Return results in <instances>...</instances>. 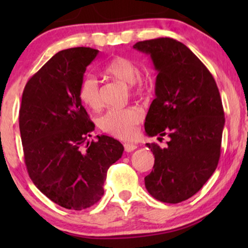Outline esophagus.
Listing matches in <instances>:
<instances>
[{
    "label": "esophagus",
    "instance_id": "1",
    "mask_svg": "<svg viewBox=\"0 0 248 248\" xmlns=\"http://www.w3.org/2000/svg\"><path fill=\"white\" fill-rule=\"evenodd\" d=\"M138 148V145L137 144H133V143H124V149H125V151L126 152H132V151H134L135 149Z\"/></svg>",
    "mask_w": 248,
    "mask_h": 248
}]
</instances>
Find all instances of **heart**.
I'll return each mask as SVG.
<instances>
[{
  "mask_svg": "<svg viewBox=\"0 0 248 248\" xmlns=\"http://www.w3.org/2000/svg\"><path fill=\"white\" fill-rule=\"evenodd\" d=\"M108 76L123 81L127 84H133V93H137L141 87L137 80L140 70L131 60L118 56L111 60L105 69ZM80 100L91 109H98L101 106V97L98 80L93 76L84 78L79 89ZM143 120V111L139 107L131 106L126 108H111L101 115L98 124L101 130L108 134L120 139L133 137L137 131V125Z\"/></svg>",
  "mask_w": 248,
  "mask_h": 248,
  "instance_id": "obj_1",
  "label": "heart"
}]
</instances>
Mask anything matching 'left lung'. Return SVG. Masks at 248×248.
<instances>
[{
	"mask_svg": "<svg viewBox=\"0 0 248 248\" xmlns=\"http://www.w3.org/2000/svg\"><path fill=\"white\" fill-rule=\"evenodd\" d=\"M133 48L150 55L157 71L145 133L169 137L166 148L147 143L155 165L145 188L159 201L175 204L198 193L218 166L225 126L221 98L212 74L183 43L161 37Z\"/></svg>",
	"mask_w": 248,
	"mask_h": 248,
	"instance_id": "obj_1",
	"label": "left lung"
}]
</instances>
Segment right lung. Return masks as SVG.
Listing matches in <instances>:
<instances>
[{"mask_svg": "<svg viewBox=\"0 0 248 248\" xmlns=\"http://www.w3.org/2000/svg\"><path fill=\"white\" fill-rule=\"evenodd\" d=\"M98 53L90 47L56 53L27 82L19 111L25 162L33 184L54 203L78 211L101 199L108 168L124 151L120 141L104 134L87 142L94 124L79 89Z\"/></svg>", "mask_w": 248, "mask_h": 248, "instance_id": "1", "label": "right lung"}]
</instances>
